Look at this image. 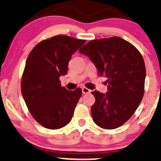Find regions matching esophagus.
I'll return each mask as SVG.
<instances>
[{
    "instance_id": "esophagus-1",
    "label": "esophagus",
    "mask_w": 161,
    "mask_h": 161,
    "mask_svg": "<svg viewBox=\"0 0 161 161\" xmlns=\"http://www.w3.org/2000/svg\"><path fill=\"white\" fill-rule=\"evenodd\" d=\"M82 93H83V94H88V93L91 92V90L87 89V88H86V87L82 88Z\"/></svg>"
}]
</instances>
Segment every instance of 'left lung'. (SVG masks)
I'll list each match as a JSON object with an SVG mask.
<instances>
[{
  "label": "left lung",
  "instance_id": "8db88e82",
  "mask_svg": "<svg viewBox=\"0 0 161 161\" xmlns=\"http://www.w3.org/2000/svg\"><path fill=\"white\" fill-rule=\"evenodd\" d=\"M79 53L91 59L102 76L108 79L105 94L94 91L92 106L94 122L104 129H114L133 115L144 93L146 69L138 50L123 39L92 40Z\"/></svg>",
  "mask_w": 161,
  "mask_h": 161
}]
</instances>
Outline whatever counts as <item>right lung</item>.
<instances>
[{"mask_svg":"<svg viewBox=\"0 0 161 161\" xmlns=\"http://www.w3.org/2000/svg\"><path fill=\"white\" fill-rule=\"evenodd\" d=\"M85 43L58 35L35 46L26 59L23 98L33 118L44 128L59 129L71 121L82 90L68 91L60 85L59 77L66 75L72 56Z\"/></svg>","mask_w":161,"mask_h":161,"instance_id":"add662e5","label":"right lung"}]
</instances>
